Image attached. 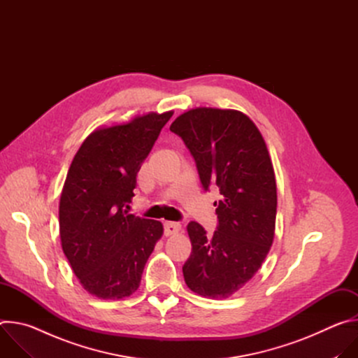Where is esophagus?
<instances>
[{"label":"esophagus","mask_w":358,"mask_h":358,"mask_svg":"<svg viewBox=\"0 0 358 358\" xmlns=\"http://www.w3.org/2000/svg\"><path fill=\"white\" fill-rule=\"evenodd\" d=\"M181 231V225L178 222H171V221H167L164 222V234L167 236H171V235H176Z\"/></svg>","instance_id":"obj_1"}]
</instances>
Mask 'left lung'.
Here are the masks:
<instances>
[{"label": "left lung", "mask_w": 358, "mask_h": 358, "mask_svg": "<svg viewBox=\"0 0 358 358\" xmlns=\"http://www.w3.org/2000/svg\"><path fill=\"white\" fill-rule=\"evenodd\" d=\"M196 163L202 187L220 188L218 227L208 236L196 222L187 225L192 245L182 266L196 294L227 299L257 273L275 238L276 178L266 143L245 113L195 108L170 126Z\"/></svg>", "instance_id": "8db88e82"}]
</instances>
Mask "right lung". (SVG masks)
<instances>
[{"label": "right lung", "instance_id": "1", "mask_svg": "<svg viewBox=\"0 0 358 358\" xmlns=\"http://www.w3.org/2000/svg\"><path fill=\"white\" fill-rule=\"evenodd\" d=\"M150 112L97 127L69 167L59 201L65 257L86 292L103 300L133 294L163 224L129 214L136 177L173 116Z\"/></svg>", "mask_w": 358, "mask_h": 358}]
</instances>
